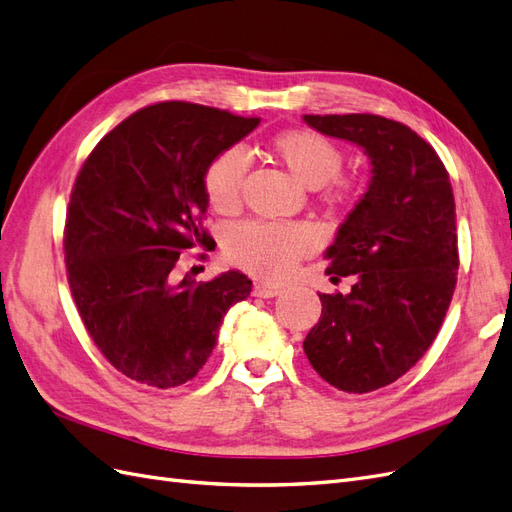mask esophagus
<instances>
[{
  "instance_id": "esophagus-1",
  "label": "esophagus",
  "mask_w": 512,
  "mask_h": 512,
  "mask_svg": "<svg viewBox=\"0 0 512 512\" xmlns=\"http://www.w3.org/2000/svg\"><path fill=\"white\" fill-rule=\"evenodd\" d=\"M252 292H254V297L271 299V297H277V294L282 292V288H280V286H271V284H265V282H256Z\"/></svg>"
}]
</instances>
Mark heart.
<instances>
[{
	"label": "heart",
	"mask_w": 512,
	"mask_h": 512,
	"mask_svg": "<svg viewBox=\"0 0 512 512\" xmlns=\"http://www.w3.org/2000/svg\"><path fill=\"white\" fill-rule=\"evenodd\" d=\"M271 149L307 188L322 185V200L333 209L352 207L365 192L361 177L339 175L344 151L327 134L312 128L286 130L273 138ZM245 175L247 160L239 149L220 151L203 173L207 203L220 213L235 211L241 203ZM314 247V232L303 224L243 222L228 232L224 252L239 269L260 280L280 282Z\"/></svg>",
	"instance_id": "1"
}]
</instances>
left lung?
<instances>
[{
    "label": "left lung",
    "mask_w": 512,
    "mask_h": 512,
    "mask_svg": "<svg viewBox=\"0 0 512 512\" xmlns=\"http://www.w3.org/2000/svg\"><path fill=\"white\" fill-rule=\"evenodd\" d=\"M371 158V183L327 250V275H352L350 294H320L322 316L303 350L320 378L346 393L395 382L429 350L451 305L459 252L455 198L425 138L369 113L305 115Z\"/></svg>",
    "instance_id": "obj_1"
}]
</instances>
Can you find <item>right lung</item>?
Here are the masks:
<instances>
[{
    "label": "right lung",
    "mask_w": 512,
    "mask_h": 512,
    "mask_svg": "<svg viewBox=\"0 0 512 512\" xmlns=\"http://www.w3.org/2000/svg\"><path fill=\"white\" fill-rule=\"evenodd\" d=\"M258 123L158 102L108 132L76 175L64 228L72 299L104 359L138 384L173 389L192 380L226 312L252 290L239 271L175 284V269L183 252L211 241L207 164Z\"/></svg>",
    "instance_id": "add662e5"
}]
</instances>
